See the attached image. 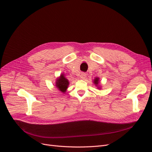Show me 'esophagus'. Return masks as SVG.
Masks as SVG:
<instances>
[{
  "label": "esophagus",
  "instance_id": "esophagus-1",
  "mask_svg": "<svg viewBox=\"0 0 152 152\" xmlns=\"http://www.w3.org/2000/svg\"><path fill=\"white\" fill-rule=\"evenodd\" d=\"M86 76H87V73H84V72H82V73H81L80 77L81 79H85L86 78Z\"/></svg>",
  "mask_w": 152,
  "mask_h": 152
}]
</instances>
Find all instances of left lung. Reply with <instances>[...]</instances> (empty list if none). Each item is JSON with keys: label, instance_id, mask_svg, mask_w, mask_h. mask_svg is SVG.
Masks as SVG:
<instances>
[{"label": "left lung", "instance_id": "8db88e82", "mask_svg": "<svg viewBox=\"0 0 152 152\" xmlns=\"http://www.w3.org/2000/svg\"><path fill=\"white\" fill-rule=\"evenodd\" d=\"M99 79L98 77H96L95 79H94V84L96 86H98V85L99 82ZM99 89H100V87H99Z\"/></svg>", "mask_w": 152, "mask_h": 152}]
</instances>
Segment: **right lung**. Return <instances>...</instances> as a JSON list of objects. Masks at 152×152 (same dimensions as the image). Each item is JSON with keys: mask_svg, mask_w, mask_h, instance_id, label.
Segmentation results:
<instances>
[{"mask_svg": "<svg viewBox=\"0 0 152 152\" xmlns=\"http://www.w3.org/2000/svg\"><path fill=\"white\" fill-rule=\"evenodd\" d=\"M69 85V82L66 79L64 74H61L59 78H58L56 82V86L57 88L62 93H65L66 91L68 86Z\"/></svg>", "mask_w": 152, "mask_h": 152, "instance_id": "obj_1", "label": "right lung"}]
</instances>
